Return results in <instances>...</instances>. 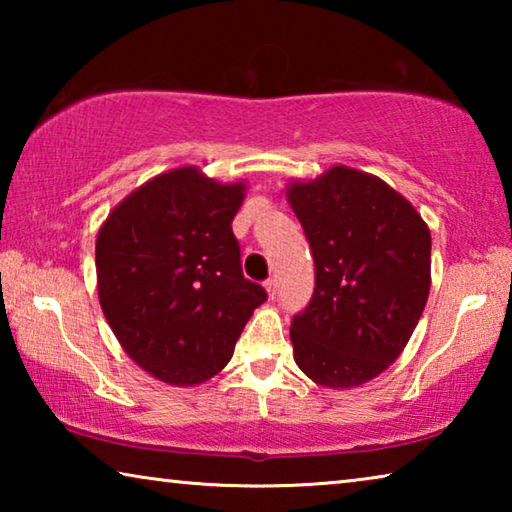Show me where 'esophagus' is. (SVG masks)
Listing matches in <instances>:
<instances>
[{"label":"esophagus","mask_w":512,"mask_h":512,"mask_svg":"<svg viewBox=\"0 0 512 512\" xmlns=\"http://www.w3.org/2000/svg\"><path fill=\"white\" fill-rule=\"evenodd\" d=\"M264 289H266V293H268V298H275V291H277V280H266L264 282Z\"/></svg>","instance_id":"esophagus-1"}]
</instances>
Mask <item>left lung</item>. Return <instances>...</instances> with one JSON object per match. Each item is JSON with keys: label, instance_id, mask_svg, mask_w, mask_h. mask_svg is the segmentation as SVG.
<instances>
[{"label": "left lung", "instance_id": "1", "mask_svg": "<svg viewBox=\"0 0 512 512\" xmlns=\"http://www.w3.org/2000/svg\"><path fill=\"white\" fill-rule=\"evenodd\" d=\"M287 201L316 264L314 296L291 323L293 359L318 386L368 384L404 352L427 305L429 225L391 185L345 164L289 180Z\"/></svg>", "mask_w": 512, "mask_h": 512}]
</instances>
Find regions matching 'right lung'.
Masks as SVG:
<instances>
[{
  "mask_svg": "<svg viewBox=\"0 0 512 512\" xmlns=\"http://www.w3.org/2000/svg\"><path fill=\"white\" fill-rule=\"evenodd\" d=\"M248 183L203 169L158 173L112 207L97 235V291L108 325L144 372L198 386L228 366L266 300L241 273L232 219Z\"/></svg>",
  "mask_w": 512,
  "mask_h": 512,
  "instance_id": "add662e5",
  "label": "right lung"
}]
</instances>
